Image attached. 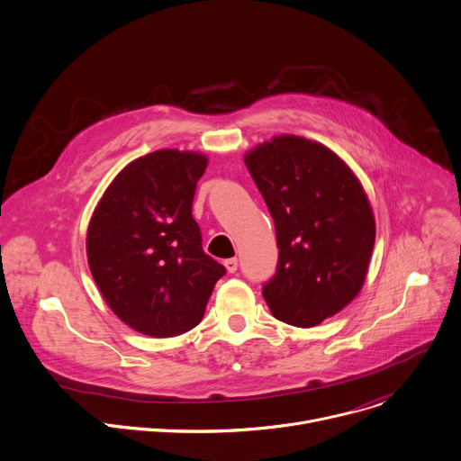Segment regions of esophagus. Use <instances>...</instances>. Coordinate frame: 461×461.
Instances as JSON below:
<instances>
[{
  "instance_id": "34e87169",
  "label": "esophagus",
  "mask_w": 461,
  "mask_h": 461,
  "mask_svg": "<svg viewBox=\"0 0 461 461\" xmlns=\"http://www.w3.org/2000/svg\"><path fill=\"white\" fill-rule=\"evenodd\" d=\"M224 268L228 270V274H235L237 268H239V260H237L235 257L226 258V260H224Z\"/></svg>"
}]
</instances>
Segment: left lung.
Here are the masks:
<instances>
[{"label":"left lung","instance_id":"1","mask_svg":"<svg viewBox=\"0 0 461 461\" xmlns=\"http://www.w3.org/2000/svg\"><path fill=\"white\" fill-rule=\"evenodd\" d=\"M244 164L277 233V272L262 297L276 319L312 328L363 288L375 240L368 196L345 160L304 137H274Z\"/></svg>","mask_w":461,"mask_h":461}]
</instances>
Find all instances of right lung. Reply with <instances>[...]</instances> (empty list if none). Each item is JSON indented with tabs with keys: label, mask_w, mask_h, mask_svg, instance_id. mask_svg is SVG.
Here are the masks:
<instances>
[{
	"label": "right lung",
	"mask_w": 461,
	"mask_h": 461,
	"mask_svg": "<svg viewBox=\"0 0 461 461\" xmlns=\"http://www.w3.org/2000/svg\"><path fill=\"white\" fill-rule=\"evenodd\" d=\"M208 157L158 149L127 164L104 191L87 228V260L114 315L151 338L201 322L226 268L204 253L191 215Z\"/></svg>",
	"instance_id": "obj_1"
}]
</instances>
